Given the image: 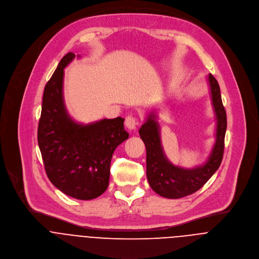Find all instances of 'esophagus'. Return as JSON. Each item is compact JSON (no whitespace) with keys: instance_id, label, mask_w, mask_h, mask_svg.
I'll use <instances>...</instances> for the list:
<instances>
[{"instance_id":"34e87169","label":"esophagus","mask_w":259,"mask_h":259,"mask_svg":"<svg viewBox=\"0 0 259 259\" xmlns=\"http://www.w3.org/2000/svg\"><path fill=\"white\" fill-rule=\"evenodd\" d=\"M138 124H139V122H138V120L134 116H128L125 119V126L129 130H135L137 128Z\"/></svg>"}]
</instances>
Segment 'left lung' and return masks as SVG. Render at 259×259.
Returning a JSON list of instances; mask_svg holds the SVG:
<instances>
[{"label": "left lung", "instance_id": "1", "mask_svg": "<svg viewBox=\"0 0 259 259\" xmlns=\"http://www.w3.org/2000/svg\"><path fill=\"white\" fill-rule=\"evenodd\" d=\"M212 104L216 114V142L208 160L194 168L174 165L165 156L160 141V130L156 115L151 112L139 129V135L146 147V175L151 189L161 197L180 199L199 191L219 168L223 153L227 129L226 111L222 103L217 79L208 75Z\"/></svg>", "mask_w": 259, "mask_h": 259}]
</instances>
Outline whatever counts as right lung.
<instances>
[{
    "label": "right lung",
    "mask_w": 259,
    "mask_h": 259,
    "mask_svg": "<svg viewBox=\"0 0 259 259\" xmlns=\"http://www.w3.org/2000/svg\"><path fill=\"white\" fill-rule=\"evenodd\" d=\"M74 57L72 52L64 55L44 88L37 139L53 186L71 198L93 200L107 190L113 153L129 134L121 117L85 125L70 118L63 101V69Z\"/></svg>",
    "instance_id": "right-lung-1"
}]
</instances>
